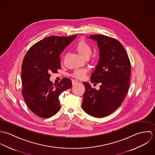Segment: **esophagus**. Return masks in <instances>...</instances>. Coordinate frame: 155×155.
Returning a JSON list of instances; mask_svg holds the SVG:
<instances>
[{"instance_id": "obj_1", "label": "esophagus", "mask_w": 155, "mask_h": 155, "mask_svg": "<svg viewBox=\"0 0 155 155\" xmlns=\"http://www.w3.org/2000/svg\"><path fill=\"white\" fill-rule=\"evenodd\" d=\"M78 82H79V81H77V80H76V79L72 80V84H73V85H75L76 84H77V83H78Z\"/></svg>"}]
</instances>
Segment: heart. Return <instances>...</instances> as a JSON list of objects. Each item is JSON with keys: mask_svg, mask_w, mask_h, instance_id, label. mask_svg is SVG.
<instances>
[{"mask_svg": "<svg viewBox=\"0 0 155 155\" xmlns=\"http://www.w3.org/2000/svg\"><path fill=\"white\" fill-rule=\"evenodd\" d=\"M76 50L84 58H88L92 52V48L88 42L85 41L79 42L76 46ZM87 73V69L79 68L74 71L73 76L78 79L84 78Z\"/></svg>", "mask_w": 155, "mask_h": 155, "instance_id": "b5f03b06", "label": "heart"}]
</instances>
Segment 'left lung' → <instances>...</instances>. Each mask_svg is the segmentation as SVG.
I'll list each match as a JSON object with an SVG mask.
<instances>
[{"mask_svg":"<svg viewBox=\"0 0 155 155\" xmlns=\"http://www.w3.org/2000/svg\"><path fill=\"white\" fill-rule=\"evenodd\" d=\"M88 38L97 42L100 51L91 82L101 85L96 90L88 82L83 83L85 91L82 107L89 115L103 117L116 110L124 100L130 86L131 64L125 49L116 39L101 35Z\"/></svg>","mask_w":155,"mask_h":155,"instance_id":"8db88e82","label":"left lung"}]
</instances>
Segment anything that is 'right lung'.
Here are the masks:
<instances>
[{
	"label": "right lung",
	"instance_id": "right-lung-1",
	"mask_svg": "<svg viewBox=\"0 0 155 155\" xmlns=\"http://www.w3.org/2000/svg\"><path fill=\"white\" fill-rule=\"evenodd\" d=\"M76 37L46 38L33 45L23 60L22 96L30 110L39 117L48 118L55 114L60 109L59 96L72 87L68 78L52 85L49 73L60 68V55Z\"/></svg>",
	"mask_w": 155,
	"mask_h": 155
}]
</instances>
